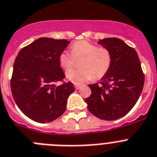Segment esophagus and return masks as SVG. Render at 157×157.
Here are the masks:
<instances>
[{
  "label": "esophagus",
  "mask_w": 157,
  "mask_h": 157,
  "mask_svg": "<svg viewBox=\"0 0 157 157\" xmlns=\"http://www.w3.org/2000/svg\"><path fill=\"white\" fill-rule=\"evenodd\" d=\"M80 86H80V85H75V87L76 90H78V89H79Z\"/></svg>",
  "instance_id": "obj_1"
}]
</instances>
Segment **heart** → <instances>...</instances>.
Here are the masks:
<instances>
[{
  "label": "heart",
  "mask_w": 157,
  "mask_h": 157,
  "mask_svg": "<svg viewBox=\"0 0 157 157\" xmlns=\"http://www.w3.org/2000/svg\"><path fill=\"white\" fill-rule=\"evenodd\" d=\"M82 59L81 70L67 72V78L74 83L80 84L94 79H100L108 73L112 63V56L108 49L81 40L74 43L71 53L63 51L59 54V62L63 69L68 71L75 64V60Z\"/></svg>",
  "instance_id": "obj_1"
}]
</instances>
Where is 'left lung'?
Returning <instances> with one entry per match:
<instances>
[{"label":"left lung","mask_w":157,"mask_h":157,"mask_svg":"<svg viewBox=\"0 0 157 157\" xmlns=\"http://www.w3.org/2000/svg\"><path fill=\"white\" fill-rule=\"evenodd\" d=\"M99 44L110 52L112 63L99 83L90 84L91 95L86 98L92 114L105 121L126 115L142 92L144 75L134 48L118 38L99 40Z\"/></svg>","instance_id":"1"}]
</instances>
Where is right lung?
Listing matches in <instances>:
<instances>
[{
    "mask_svg": "<svg viewBox=\"0 0 157 157\" xmlns=\"http://www.w3.org/2000/svg\"><path fill=\"white\" fill-rule=\"evenodd\" d=\"M69 43L42 37L22 48L15 59L10 82L13 99L22 113L36 122L60 117L75 91L71 82L56 85L65 78L59 56Z\"/></svg>",
    "mask_w": 157,
    "mask_h": 157,
    "instance_id": "right-lung-1",
    "label": "right lung"
}]
</instances>
